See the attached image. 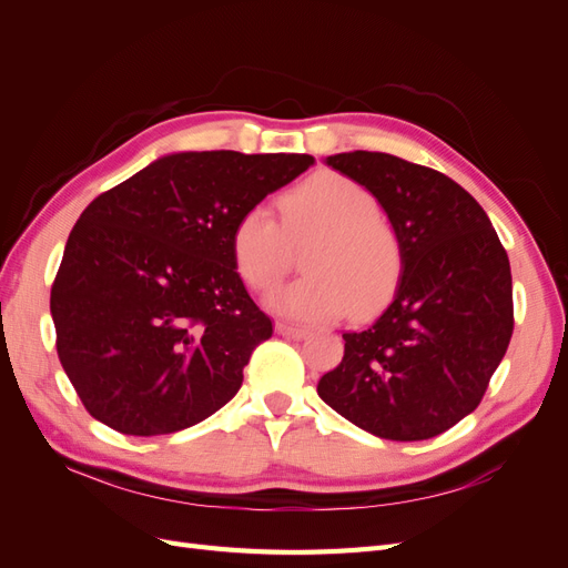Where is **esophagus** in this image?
Listing matches in <instances>:
<instances>
[{"label": "esophagus", "instance_id": "1", "mask_svg": "<svg viewBox=\"0 0 568 568\" xmlns=\"http://www.w3.org/2000/svg\"><path fill=\"white\" fill-rule=\"evenodd\" d=\"M274 332H277L280 336H286V338H305L307 336V329H303V326H294V324H286V322H277L274 324Z\"/></svg>", "mask_w": 568, "mask_h": 568}]
</instances>
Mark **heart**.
Here are the masks:
<instances>
[{"label":"heart","mask_w":568,"mask_h":568,"mask_svg":"<svg viewBox=\"0 0 568 568\" xmlns=\"http://www.w3.org/2000/svg\"><path fill=\"white\" fill-rule=\"evenodd\" d=\"M282 225L265 205H253L232 230V261L251 288L270 291L305 251L303 277L274 291L267 305L301 322H334L376 311L403 274V242L390 220L376 213L363 184L320 173L280 199Z\"/></svg>","instance_id":"heart-1"}]
</instances>
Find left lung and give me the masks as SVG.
Returning <instances> with one entry per match:
<instances>
[{"mask_svg":"<svg viewBox=\"0 0 568 568\" xmlns=\"http://www.w3.org/2000/svg\"><path fill=\"white\" fill-rule=\"evenodd\" d=\"M324 163L379 201L405 263L386 311L343 334L341 365L322 376L317 395L372 436L434 438L471 415L507 353L509 257L486 211L438 170L379 151Z\"/></svg>","mask_w":568,"mask_h":568,"instance_id":"1","label":"left lung"}]
</instances>
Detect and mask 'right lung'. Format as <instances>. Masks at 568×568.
I'll return each mask as SVG.
<instances>
[{"label":"right lung","instance_id":"1","mask_svg":"<svg viewBox=\"0 0 568 568\" xmlns=\"http://www.w3.org/2000/svg\"><path fill=\"white\" fill-rule=\"evenodd\" d=\"M311 165L305 153H168L82 211L49 311L97 422L163 436L234 398L272 322L234 267L232 230Z\"/></svg>","mask_w":568,"mask_h":568}]
</instances>
